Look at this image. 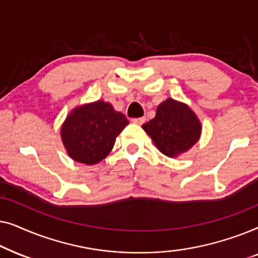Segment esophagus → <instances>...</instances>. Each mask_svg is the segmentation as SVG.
I'll use <instances>...</instances> for the list:
<instances>
[{
  "mask_svg": "<svg viewBox=\"0 0 258 258\" xmlns=\"http://www.w3.org/2000/svg\"><path fill=\"white\" fill-rule=\"evenodd\" d=\"M133 123H135V124H139V125H142L144 122H146V117H137V118H133L132 119Z\"/></svg>",
  "mask_w": 258,
  "mask_h": 258,
  "instance_id": "obj_1",
  "label": "esophagus"
}]
</instances>
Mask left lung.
I'll use <instances>...</instances> for the list:
<instances>
[{
	"mask_svg": "<svg viewBox=\"0 0 258 258\" xmlns=\"http://www.w3.org/2000/svg\"><path fill=\"white\" fill-rule=\"evenodd\" d=\"M157 149L176 157L188 151L201 136V122L195 112L181 102L167 98L157 107L156 116L142 125Z\"/></svg>",
	"mask_w": 258,
	"mask_h": 258,
	"instance_id": "left-lung-1",
	"label": "left lung"
}]
</instances>
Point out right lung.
<instances>
[{"label":"right lung","mask_w":258,"mask_h":258,"mask_svg":"<svg viewBox=\"0 0 258 258\" xmlns=\"http://www.w3.org/2000/svg\"><path fill=\"white\" fill-rule=\"evenodd\" d=\"M128 124L125 116L110 103L97 101L77 107L67 116L61 139L74 161L96 164L108 156L116 137Z\"/></svg>","instance_id":"1"}]
</instances>
